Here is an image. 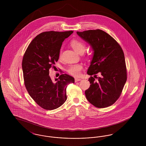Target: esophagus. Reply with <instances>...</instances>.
Listing matches in <instances>:
<instances>
[{"mask_svg":"<svg viewBox=\"0 0 146 146\" xmlns=\"http://www.w3.org/2000/svg\"><path fill=\"white\" fill-rule=\"evenodd\" d=\"M82 79L80 78H75V82H77L79 81H80Z\"/></svg>","mask_w":146,"mask_h":146,"instance_id":"1","label":"esophagus"}]
</instances>
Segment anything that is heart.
Here are the masks:
<instances>
[{"mask_svg": "<svg viewBox=\"0 0 146 146\" xmlns=\"http://www.w3.org/2000/svg\"><path fill=\"white\" fill-rule=\"evenodd\" d=\"M70 45L72 48L79 54L83 53L86 48L85 45L83 42L76 39L72 40L70 42ZM82 65L80 64H76L70 66L67 70L70 74L73 76H78L80 74V72L82 70Z\"/></svg>", "mask_w": 146, "mask_h": 146, "instance_id": "heart-1", "label": "heart"}]
</instances>
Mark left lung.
I'll list each match as a JSON object with an SVG mask.
<instances>
[{
    "label": "left lung",
    "mask_w": 146,
    "mask_h": 146,
    "mask_svg": "<svg viewBox=\"0 0 146 146\" xmlns=\"http://www.w3.org/2000/svg\"><path fill=\"white\" fill-rule=\"evenodd\" d=\"M88 42L94 55L87 74L92 76L100 72V77L90 76L91 84L85 91L91 104L103 108L114 104L120 97L127 79L125 56L122 48L113 37L101 29L77 32ZM98 78L96 81L94 78Z\"/></svg>",
    "instance_id": "8db88e82"
}]
</instances>
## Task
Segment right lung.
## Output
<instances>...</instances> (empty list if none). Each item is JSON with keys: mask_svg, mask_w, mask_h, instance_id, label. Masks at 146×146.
<instances>
[{"mask_svg": "<svg viewBox=\"0 0 146 146\" xmlns=\"http://www.w3.org/2000/svg\"><path fill=\"white\" fill-rule=\"evenodd\" d=\"M73 31H49L35 37L28 45L22 60V67L25 87L35 102L43 109L53 110L67 100L66 88L74 83L67 74L52 81L49 69L58 60L62 42Z\"/></svg>", "mask_w": 146, "mask_h": 146, "instance_id": "right-lung-1", "label": "right lung"}]
</instances>
